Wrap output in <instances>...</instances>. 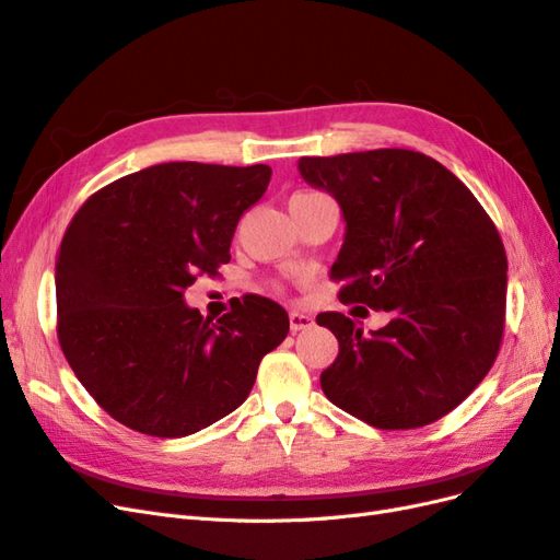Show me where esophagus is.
I'll use <instances>...</instances> for the list:
<instances>
[{
  "instance_id": "34e87169",
  "label": "esophagus",
  "mask_w": 560,
  "mask_h": 560,
  "mask_svg": "<svg viewBox=\"0 0 560 560\" xmlns=\"http://www.w3.org/2000/svg\"><path fill=\"white\" fill-rule=\"evenodd\" d=\"M290 327H292V331L311 329V327H313V317H311V315H306V313L292 311V313H290Z\"/></svg>"
}]
</instances>
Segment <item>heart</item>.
Returning <instances> with one entry per match:
<instances>
[{
	"mask_svg": "<svg viewBox=\"0 0 560 560\" xmlns=\"http://www.w3.org/2000/svg\"><path fill=\"white\" fill-rule=\"evenodd\" d=\"M306 196H315V194H308V191H301V194H294V196H292V200H294V198H306Z\"/></svg>",
	"mask_w": 560,
	"mask_h": 560,
	"instance_id": "heart-1",
	"label": "heart"
}]
</instances>
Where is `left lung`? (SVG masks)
Segmentation results:
<instances>
[{"label": "left lung", "mask_w": 560, "mask_h": 560, "mask_svg": "<svg viewBox=\"0 0 560 560\" xmlns=\"http://www.w3.org/2000/svg\"><path fill=\"white\" fill-rule=\"evenodd\" d=\"M299 173L341 206L346 235L331 278L338 299L389 313L364 334L319 313L338 358L319 385L338 409L378 430L430 425L493 366L506 303V254L467 186L411 149L303 156Z\"/></svg>", "instance_id": "left-lung-1"}]
</instances>
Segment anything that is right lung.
<instances>
[{
  "instance_id": "add662e5",
  "label": "right lung",
  "mask_w": 560,
  "mask_h": 560,
  "mask_svg": "<svg viewBox=\"0 0 560 560\" xmlns=\"http://www.w3.org/2000/svg\"><path fill=\"white\" fill-rule=\"evenodd\" d=\"M268 165L161 163L93 194L56 261L58 341L89 395L121 425L177 439L247 399L290 317L247 294L217 322L184 303L196 276L229 264Z\"/></svg>"
}]
</instances>
